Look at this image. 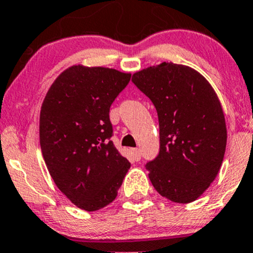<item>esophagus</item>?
Masks as SVG:
<instances>
[{
	"instance_id": "esophagus-1",
	"label": "esophagus",
	"mask_w": 253,
	"mask_h": 253,
	"mask_svg": "<svg viewBox=\"0 0 253 253\" xmlns=\"http://www.w3.org/2000/svg\"><path fill=\"white\" fill-rule=\"evenodd\" d=\"M132 156L134 161H139L140 160V150L139 149H132Z\"/></svg>"
}]
</instances>
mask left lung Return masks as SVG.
<instances>
[{"label":"left lung","instance_id":"left-lung-1","mask_svg":"<svg viewBox=\"0 0 253 253\" xmlns=\"http://www.w3.org/2000/svg\"><path fill=\"white\" fill-rule=\"evenodd\" d=\"M132 82L157 110L160 152L145 165L150 181L169 201H196L215 180L226 151L217 95L198 72L171 62L137 72Z\"/></svg>","mask_w":253,"mask_h":253}]
</instances>
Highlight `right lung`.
Segmentation results:
<instances>
[{"label":"right lung","mask_w":253,"mask_h":253,"mask_svg":"<svg viewBox=\"0 0 253 253\" xmlns=\"http://www.w3.org/2000/svg\"><path fill=\"white\" fill-rule=\"evenodd\" d=\"M131 80L113 68L72 66L44 98L40 139L44 161L59 190L80 209L112 203L131 167L110 140V105Z\"/></svg>","instance_id":"right-lung-1"}]
</instances>
